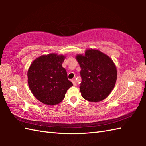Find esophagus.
I'll return each instance as SVG.
<instances>
[{
    "label": "esophagus",
    "instance_id": "obj_1",
    "mask_svg": "<svg viewBox=\"0 0 146 146\" xmlns=\"http://www.w3.org/2000/svg\"><path fill=\"white\" fill-rule=\"evenodd\" d=\"M71 82H72V83H73V84L74 86L76 85V82H75V80H71Z\"/></svg>",
    "mask_w": 146,
    "mask_h": 146
}]
</instances>
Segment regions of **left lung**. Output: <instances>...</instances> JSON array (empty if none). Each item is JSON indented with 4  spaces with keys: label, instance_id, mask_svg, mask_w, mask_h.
Here are the masks:
<instances>
[{
    "label": "left lung",
    "instance_id": "obj_1",
    "mask_svg": "<svg viewBox=\"0 0 146 146\" xmlns=\"http://www.w3.org/2000/svg\"><path fill=\"white\" fill-rule=\"evenodd\" d=\"M81 71L80 90L85 100L92 102L106 98L115 85L117 71L112 60L103 52L89 49L85 55H76Z\"/></svg>",
    "mask_w": 146,
    "mask_h": 146
}]
</instances>
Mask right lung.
<instances>
[{"instance_id":"obj_1","label":"right lung","mask_w":146,"mask_h":146,"mask_svg":"<svg viewBox=\"0 0 146 146\" xmlns=\"http://www.w3.org/2000/svg\"><path fill=\"white\" fill-rule=\"evenodd\" d=\"M63 55L54 53L36 58L27 71L29 87L34 96L42 103L53 105L63 100L73 83L68 79L66 70L62 66Z\"/></svg>"}]
</instances>
